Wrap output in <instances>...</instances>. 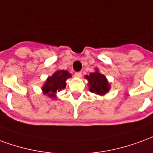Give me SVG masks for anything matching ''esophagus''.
I'll return each mask as SVG.
<instances>
[{"mask_svg":"<svg viewBox=\"0 0 153 153\" xmlns=\"http://www.w3.org/2000/svg\"><path fill=\"white\" fill-rule=\"evenodd\" d=\"M81 76H82V73L81 72H76L75 73V76L77 78H81Z\"/></svg>","mask_w":153,"mask_h":153,"instance_id":"1","label":"esophagus"}]
</instances>
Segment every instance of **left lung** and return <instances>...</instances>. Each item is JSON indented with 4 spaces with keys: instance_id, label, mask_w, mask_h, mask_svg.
I'll return each instance as SVG.
<instances>
[{
    "instance_id": "left-lung-1",
    "label": "left lung",
    "mask_w": 153,
    "mask_h": 153,
    "mask_svg": "<svg viewBox=\"0 0 153 153\" xmlns=\"http://www.w3.org/2000/svg\"><path fill=\"white\" fill-rule=\"evenodd\" d=\"M85 78L88 80L89 90L95 94L103 96L107 93H108L111 89V85L108 79L103 74L100 73L98 68H95V71L90 73L89 76H85Z\"/></svg>"
}]
</instances>
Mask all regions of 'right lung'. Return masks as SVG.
Instances as JSON below:
<instances>
[{
	"instance_id": "obj_1",
	"label": "right lung",
	"mask_w": 153,
	"mask_h": 153,
	"mask_svg": "<svg viewBox=\"0 0 153 153\" xmlns=\"http://www.w3.org/2000/svg\"><path fill=\"white\" fill-rule=\"evenodd\" d=\"M72 77V74L65 70H58L53 75L49 76L41 87L45 95L51 99L57 98V93L66 87V81Z\"/></svg>"
}]
</instances>
